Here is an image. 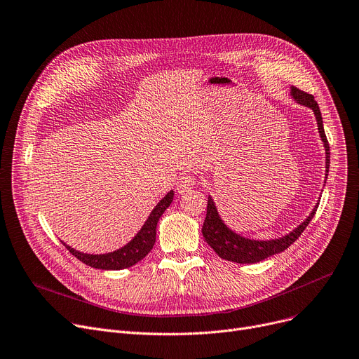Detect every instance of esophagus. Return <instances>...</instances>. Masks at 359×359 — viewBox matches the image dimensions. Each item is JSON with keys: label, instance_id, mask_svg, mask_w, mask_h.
I'll use <instances>...</instances> for the list:
<instances>
[{"label": "esophagus", "instance_id": "esophagus-1", "mask_svg": "<svg viewBox=\"0 0 359 359\" xmlns=\"http://www.w3.org/2000/svg\"><path fill=\"white\" fill-rule=\"evenodd\" d=\"M196 184V179L191 175H183L177 179L176 182V191L180 194V195H184L189 192L191 189H194V186Z\"/></svg>", "mask_w": 359, "mask_h": 359}]
</instances>
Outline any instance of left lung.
<instances>
[{"mask_svg":"<svg viewBox=\"0 0 359 359\" xmlns=\"http://www.w3.org/2000/svg\"><path fill=\"white\" fill-rule=\"evenodd\" d=\"M291 96L292 99L301 104L311 109L314 111V116L317 121V129L320 138L323 141V147L326 151V179L329 173V165H330V147L325 134V128H323V119H322V113H320V107L317 102L311 94H307L304 91L298 90L297 87H291ZM326 183V180H325ZM318 203L314 206L310 215L301 222L297 229H294L291 233H288L284 237L273 238V240H253V238H246L237 233H234L231 229H229L227 225L224 224L221 219L217 206L211 198L208 196V206H206V217L202 225V234L205 237V241L210 244V246L214 249V252L230 262L236 263H257L265 260L273 255H278L280 252H284L288 249L291 244L301 236L306 230L307 225L310 224L311 218L314 217L317 211Z\"/></svg>","mask_w":359,"mask_h":359,"instance_id":"1","label":"left lung"}]
</instances>
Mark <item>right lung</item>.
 Segmentation results:
<instances>
[{
	"mask_svg": "<svg viewBox=\"0 0 359 359\" xmlns=\"http://www.w3.org/2000/svg\"><path fill=\"white\" fill-rule=\"evenodd\" d=\"M175 192L170 191L157 205L156 208L151 211L148 219L142 225V229L137 233V236L132 238L129 243H126L123 248L103 255H88L75 250L69 248L68 244L62 241L64 246L69 250L72 256L81 260L86 265L96 268V269H104V271H121L134 266L141 259H144L151 249H153L156 243V234H157V222L163 212L168 208L170 203L173 202Z\"/></svg>",
	"mask_w": 359,
	"mask_h": 359,
	"instance_id": "1",
	"label": "right lung"
}]
</instances>
